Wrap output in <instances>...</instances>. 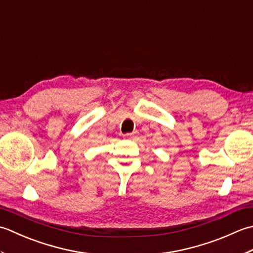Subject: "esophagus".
I'll list each match as a JSON object with an SVG mask.
<instances>
[{
	"instance_id": "esophagus-1",
	"label": "esophagus",
	"mask_w": 253,
	"mask_h": 253,
	"mask_svg": "<svg viewBox=\"0 0 253 253\" xmlns=\"http://www.w3.org/2000/svg\"><path fill=\"white\" fill-rule=\"evenodd\" d=\"M125 136H126V137H127V138H131V137H133V136H135V132H133V133H127V134H126Z\"/></svg>"
}]
</instances>
